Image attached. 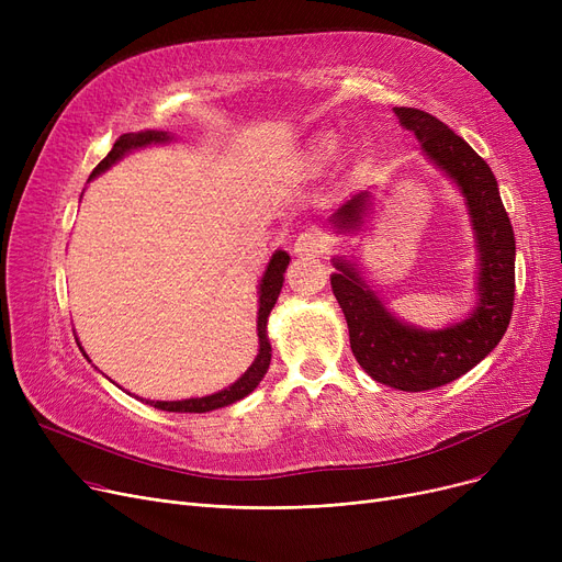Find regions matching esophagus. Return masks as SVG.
I'll use <instances>...</instances> for the list:
<instances>
[{"label": "esophagus", "mask_w": 562, "mask_h": 562, "mask_svg": "<svg viewBox=\"0 0 562 562\" xmlns=\"http://www.w3.org/2000/svg\"><path fill=\"white\" fill-rule=\"evenodd\" d=\"M326 250H328L326 236H323L316 229L299 234L296 241H293V252H296L299 257H318V255H323Z\"/></svg>", "instance_id": "esophagus-1"}]
</instances>
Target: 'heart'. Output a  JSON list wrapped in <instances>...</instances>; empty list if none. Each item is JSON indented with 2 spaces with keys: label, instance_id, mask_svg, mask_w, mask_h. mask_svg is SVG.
<instances>
[{
  "label": "heart",
  "instance_id": "b5f03b06",
  "mask_svg": "<svg viewBox=\"0 0 562 562\" xmlns=\"http://www.w3.org/2000/svg\"><path fill=\"white\" fill-rule=\"evenodd\" d=\"M339 153V136L335 132H326L314 136L303 150V166L310 172H318L326 168Z\"/></svg>",
  "mask_w": 562,
  "mask_h": 562
}]
</instances>
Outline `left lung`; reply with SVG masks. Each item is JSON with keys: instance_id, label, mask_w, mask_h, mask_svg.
I'll list each match as a JSON object with an SVG mask.
<instances>
[{"instance_id": "obj_1", "label": "left lung", "mask_w": 562, "mask_h": 562, "mask_svg": "<svg viewBox=\"0 0 562 562\" xmlns=\"http://www.w3.org/2000/svg\"><path fill=\"white\" fill-rule=\"evenodd\" d=\"M403 130L422 143L426 159L460 191L476 244V303L458 323L428 330L401 321L378 296L352 255H335L333 293L346 316L350 348L380 385L426 392L474 369L506 335L515 301V234L490 166L435 115L394 106ZM371 189L350 195L328 218L339 236L358 234L371 212Z\"/></svg>"}]
</instances>
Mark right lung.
<instances>
[{
	"label": "right lung",
	"instance_id": "add662e5",
	"mask_svg": "<svg viewBox=\"0 0 562 562\" xmlns=\"http://www.w3.org/2000/svg\"><path fill=\"white\" fill-rule=\"evenodd\" d=\"M170 140H175V136L170 132H159V130H143V132L123 134L121 138L113 143L111 153L91 172V180H95L98 175H102L104 170H109L113 164H117L123 157L132 155L134 150H140V147H147V145H166ZM91 180H88V182H91ZM289 261H291L289 252L276 250L271 255L269 263H266L263 276L259 280V289H257V296H259V301H257L259 303V310H257L259 348H257V358L246 369V373L236 378L229 387H225L221 392H214V394H206V396L182 398V401H150V398H140V401H145L147 405H155L157 409H166V412H193V415L198 412V415H202V412L227 407L236 401L246 398L250 392H255L257 385L261 382V378L266 375V371H269V364H271V341H269V330H266V326H269V314L276 307L278 296L282 291V282H284V273H286ZM77 344H79V339H77ZM79 350L83 352V358L88 360L81 344H79ZM88 362H91V360H88Z\"/></svg>",
	"mask_w": 562,
	"mask_h": 562
}]
</instances>
